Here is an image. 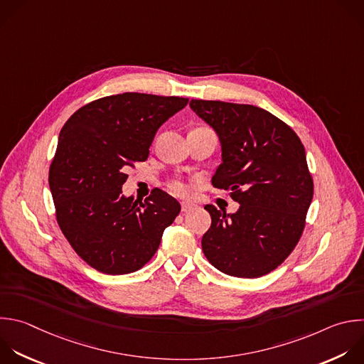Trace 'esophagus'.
<instances>
[{
    "label": "esophagus",
    "mask_w": 364,
    "mask_h": 364,
    "mask_svg": "<svg viewBox=\"0 0 364 364\" xmlns=\"http://www.w3.org/2000/svg\"><path fill=\"white\" fill-rule=\"evenodd\" d=\"M196 207H197L196 204H193V203H188V201H184V203H181V211H183V213H188V211L194 210Z\"/></svg>",
    "instance_id": "obj_1"
}]
</instances>
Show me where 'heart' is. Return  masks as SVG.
Wrapping results in <instances>:
<instances>
[{"label":"heart","mask_w":364,"mask_h":364,"mask_svg":"<svg viewBox=\"0 0 364 364\" xmlns=\"http://www.w3.org/2000/svg\"><path fill=\"white\" fill-rule=\"evenodd\" d=\"M170 190L180 197H186L190 193V187L188 184L183 180V178H174L170 181Z\"/></svg>","instance_id":"obj_1"}]
</instances>
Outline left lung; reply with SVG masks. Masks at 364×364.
Listing matches in <instances>:
<instances>
[{
	"label": "left lung",
	"instance_id": "1",
	"mask_svg": "<svg viewBox=\"0 0 364 364\" xmlns=\"http://www.w3.org/2000/svg\"><path fill=\"white\" fill-rule=\"evenodd\" d=\"M190 107L221 143L213 186L240 204L234 214L204 207L211 215L204 256L224 274L262 277L290 256L306 225L314 186L304 146L284 121L256 105L191 100Z\"/></svg>",
	"mask_w": 364,
	"mask_h": 364
}]
</instances>
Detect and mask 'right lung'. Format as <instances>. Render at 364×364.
Masks as SVG:
<instances>
[{
	"label": "right lung",
	"mask_w": 364,
	"mask_h": 364,
	"mask_svg": "<svg viewBox=\"0 0 364 364\" xmlns=\"http://www.w3.org/2000/svg\"><path fill=\"white\" fill-rule=\"evenodd\" d=\"M188 98L123 92L78 108L60 133L48 183L57 223L74 252L111 274L140 270L156 255L178 201L154 188L144 201L124 197L127 170L146 161L160 126Z\"/></svg>",
	"instance_id": "right-lung-1"
}]
</instances>
